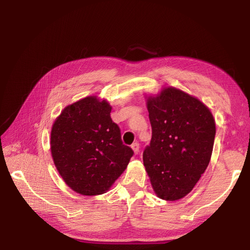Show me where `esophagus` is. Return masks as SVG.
Segmentation results:
<instances>
[{
	"label": "esophagus",
	"mask_w": 250,
	"mask_h": 250,
	"mask_svg": "<svg viewBox=\"0 0 250 250\" xmlns=\"http://www.w3.org/2000/svg\"><path fill=\"white\" fill-rule=\"evenodd\" d=\"M131 148H132V150H133L134 154H138V153L140 152V144H139V143H134V144H132V145H131Z\"/></svg>",
	"instance_id": "esophagus-1"
}]
</instances>
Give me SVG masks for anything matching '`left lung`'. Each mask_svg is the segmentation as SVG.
Segmentation results:
<instances>
[{"instance_id": "obj_1", "label": "left lung", "mask_w": 250, "mask_h": 250, "mask_svg": "<svg viewBox=\"0 0 250 250\" xmlns=\"http://www.w3.org/2000/svg\"><path fill=\"white\" fill-rule=\"evenodd\" d=\"M152 127L143 161L158 198H184L207 170L213 152L216 124L206 104L176 87L146 96Z\"/></svg>"}]
</instances>
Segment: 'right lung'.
<instances>
[{"label":"right lung","mask_w":250,"mask_h":250,"mask_svg":"<svg viewBox=\"0 0 250 250\" xmlns=\"http://www.w3.org/2000/svg\"><path fill=\"white\" fill-rule=\"evenodd\" d=\"M106 100L88 96L67 105L51 130V154L64 183L85 196L106 193L133 151L121 140Z\"/></svg>","instance_id":"right-lung-1"}]
</instances>
